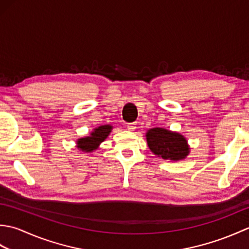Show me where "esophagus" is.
I'll use <instances>...</instances> for the list:
<instances>
[{"label":"esophagus","mask_w":249,"mask_h":249,"mask_svg":"<svg viewBox=\"0 0 249 249\" xmlns=\"http://www.w3.org/2000/svg\"><path fill=\"white\" fill-rule=\"evenodd\" d=\"M127 128H128V130H130V131H134L137 127H136V123H130V124H128L127 125Z\"/></svg>","instance_id":"34e87169"}]
</instances>
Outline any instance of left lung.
I'll return each instance as SVG.
<instances>
[{
	"mask_svg": "<svg viewBox=\"0 0 249 249\" xmlns=\"http://www.w3.org/2000/svg\"><path fill=\"white\" fill-rule=\"evenodd\" d=\"M147 146L153 154L162 160L178 161L186 158L190 152L187 139L177 133L162 127L150 128L145 134Z\"/></svg>",
	"mask_w": 249,
	"mask_h": 249,
	"instance_id": "8db88e82",
	"label": "left lung"
}]
</instances>
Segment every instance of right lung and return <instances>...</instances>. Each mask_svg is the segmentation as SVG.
Wrapping results in <instances>:
<instances>
[{
	"mask_svg": "<svg viewBox=\"0 0 249 249\" xmlns=\"http://www.w3.org/2000/svg\"><path fill=\"white\" fill-rule=\"evenodd\" d=\"M112 128L113 126L110 124L100 125L98 127H95L89 136L77 139L76 147L79 151H82L84 153L94 152L98 149L102 142L108 138Z\"/></svg>",
	"mask_w": 249,
	"mask_h": 249,
	"instance_id": "add662e5",
	"label": "right lung"
}]
</instances>
